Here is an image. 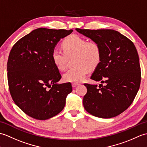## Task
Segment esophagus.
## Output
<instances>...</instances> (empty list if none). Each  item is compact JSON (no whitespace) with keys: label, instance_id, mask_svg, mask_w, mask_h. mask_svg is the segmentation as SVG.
I'll return each instance as SVG.
<instances>
[{"label":"esophagus","instance_id":"esophagus-1","mask_svg":"<svg viewBox=\"0 0 147 147\" xmlns=\"http://www.w3.org/2000/svg\"><path fill=\"white\" fill-rule=\"evenodd\" d=\"M79 83H72L71 84V86H72V87H76V86H79Z\"/></svg>","mask_w":147,"mask_h":147}]
</instances>
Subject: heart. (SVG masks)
Returning a JSON list of instances; mask_svg holds the SVG:
<instances>
[{"mask_svg": "<svg viewBox=\"0 0 147 147\" xmlns=\"http://www.w3.org/2000/svg\"><path fill=\"white\" fill-rule=\"evenodd\" d=\"M63 52L55 48L51 58L58 70H63L68 58L72 57L74 67L63 75V80L66 82L78 83L83 81L90 70L98 66L101 59V48L94 41L87 42L80 36L72 34L67 37L61 43Z\"/></svg>", "mask_w": 147, "mask_h": 147, "instance_id": "b5f03b06", "label": "heart"}]
</instances>
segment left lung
Wrapping results in <instances>:
<instances>
[{"instance_id": "1", "label": "left lung", "mask_w": 147, "mask_h": 147, "mask_svg": "<svg viewBox=\"0 0 147 147\" xmlns=\"http://www.w3.org/2000/svg\"><path fill=\"white\" fill-rule=\"evenodd\" d=\"M76 30L96 42L101 59L90 79L97 85L85 84L87 92L83 105L88 113L100 118H111L128 109L139 90L141 72L137 50L133 42L113 29Z\"/></svg>"}]
</instances>
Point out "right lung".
Returning <instances> with one entry per match:
<instances>
[{
    "instance_id": "1",
    "label": "right lung",
    "mask_w": 147,
    "mask_h": 147,
    "mask_svg": "<svg viewBox=\"0 0 147 147\" xmlns=\"http://www.w3.org/2000/svg\"><path fill=\"white\" fill-rule=\"evenodd\" d=\"M72 31L38 28L20 39L10 52V93L16 105L32 118L45 120L58 115L72 91L70 83H58L61 76L51 58L60 39Z\"/></svg>"
}]
</instances>
